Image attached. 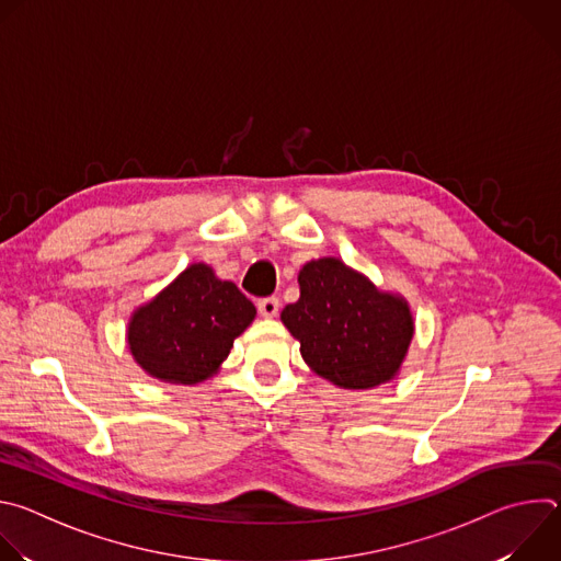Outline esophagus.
<instances>
[{
  "label": "esophagus",
  "mask_w": 561,
  "mask_h": 561,
  "mask_svg": "<svg viewBox=\"0 0 561 561\" xmlns=\"http://www.w3.org/2000/svg\"><path fill=\"white\" fill-rule=\"evenodd\" d=\"M257 308L264 317H275L279 312V299L277 297H262L257 301Z\"/></svg>",
  "instance_id": "esophagus-1"
}]
</instances>
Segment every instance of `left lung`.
Masks as SVG:
<instances>
[{"label":"left lung","instance_id":"obj_1","mask_svg":"<svg viewBox=\"0 0 561 561\" xmlns=\"http://www.w3.org/2000/svg\"><path fill=\"white\" fill-rule=\"evenodd\" d=\"M282 322L312 370L353 390L392 379L413 340L407 301L333 257L299 271V299L282 310Z\"/></svg>","mask_w":561,"mask_h":561}]
</instances>
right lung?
<instances>
[{
    "label": "right lung",
    "mask_w": 561,
    "mask_h": 561,
    "mask_svg": "<svg viewBox=\"0 0 561 561\" xmlns=\"http://www.w3.org/2000/svg\"><path fill=\"white\" fill-rule=\"evenodd\" d=\"M255 312L253 301L232 282L193 264L133 314L128 346L148 375L197 383L228 357L234 337L244 333Z\"/></svg>",
    "instance_id": "add662e5"
}]
</instances>
